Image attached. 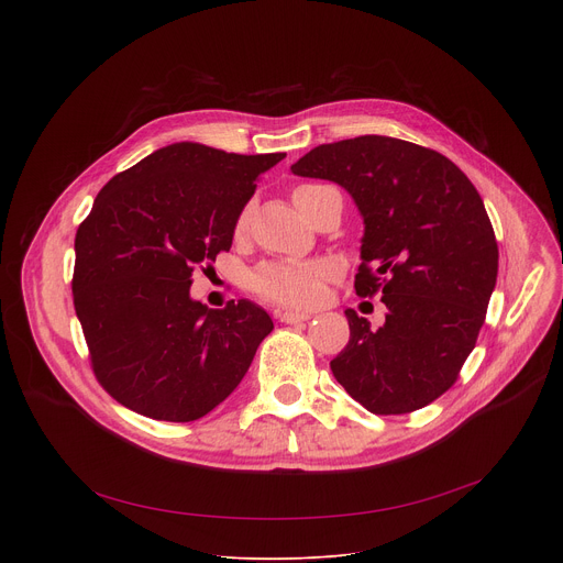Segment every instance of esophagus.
<instances>
[{
	"mask_svg": "<svg viewBox=\"0 0 563 563\" xmlns=\"http://www.w3.org/2000/svg\"><path fill=\"white\" fill-rule=\"evenodd\" d=\"M278 318H280V323L296 325V323H302V320H309L311 316L309 313H300V311H278Z\"/></svg>",
	"mask_w": 563,
	"mask_h": 563,
	"instance_id": "esophagus-1",
	"label": "esophagus"
}]
</instances>
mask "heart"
Instances as JSON below:
<instances>
[{"instance_id":"1","label":"heart","mask_w":563,"mask_h":563,"mask_svg":"<svg viewBox=\"0 0 563 563\" xmlns=\"http://www.w3.org/2000/svg\"><path fill=\"white\" fill-rule=\"evenodd\" d=\"M318 185H302L294 191V200L316 189ZM247 227V211L235 220V233H243ZM334 276V265L328 261H267L258 265L250 278L252 289L283 307H311L323 296L325 283Z\"/></svg>"}]
</instances>
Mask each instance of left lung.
Masks as SVG:
<instances>
[{"mask_svg": "<svg viewBox=\"0 0 563 563\" xmlns=\"http://www.w3.org/2000/svg\"><path fill=\"white\" fill-rule=\"evenodd\" d=\"M291 172L354 198L365 235L358 296L387 307L376 332L345 309L350 343L330 363L372 415H408L448 391L476 345L497 285L493 222L467 176L439 151L387 135L320 144Z\"/></svg>", "mask_w": 563, "mask_h": 563, "instance_id": "1", "label": "left lung"}]
</instances>
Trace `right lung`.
<instances>
[{
	"label": "right lung",
	"mask_w": 563,
	"mask_h": 563,
	"mask_svg": "<svg viewBox=\"0 0 563 563\" xmlns=\"http://www.w3.org/2000/svg\"><path fill=\"white\" fill-rule=\"evenodd\" d=\"M283 157L176 142L98 194L75 233L73 305L93 374L124 408L196 421L247 374L269 313L247 298L209 309L189 287L198 265L229 252L261 174Z\"/></svg>",
	"instance_id": "add662e5"
}]
</instances>
